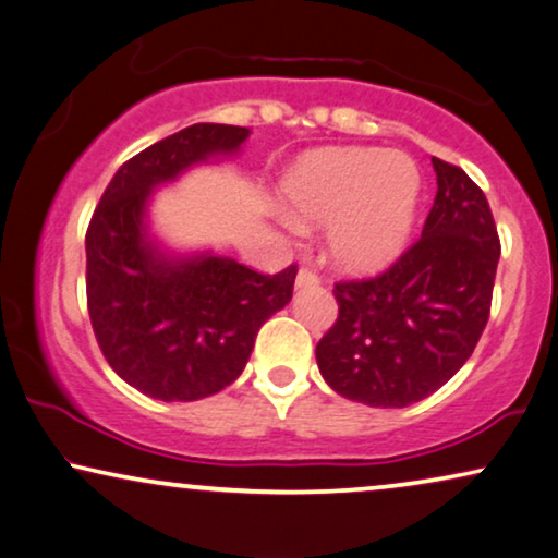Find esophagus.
I'll use <instances>...</instances> for the list:
<instances>
[{
  "mask_svg": "<svg viewBox=\"0 0 558 558\" xmlns=\"http://www.w3.org/2000/svg\"><path fill=\"white\" fill-rule=\"evenodd\" d=\"M318 283H322V278H318V272L311 270V267H301L299 275H295V288H311Z\"/></svg>",
  "mask_w": 558,
  "mask_h": 558,
  "instance_id": "1",
  "label": "esophagus"
}]
</instances>
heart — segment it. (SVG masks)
Segmentation results:
<instances>
[{"label": "heart", "mask_w": 558, "mask_h": 558, "mask_svg": "<svg viewBox=\"0 0 558 558\" xmlns=\"http://www.w3.org/2000/svg\"><path fill=\"white\" fill-rule=\"evenodd\" d=\"M293 219L326 227L333 263L373 272L403 252L421 202V170L403 153L380 147H324L283 178ZM286 217L288 227L295 221Z\"/></svg>", "instance_id": "1"}]
</instances>
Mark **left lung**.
Here are the masks:
<instances>
[{
  "label": "left lung",
  "mask_w": 558,
  "mask_h": 558,
  "mask_svg": "<svg viewBox=\"0 0 558 558\" xmlns=\"http://www.w3.org/2000/svg\"><path fill=\"white\" fill-rule=\"evenodd\" d=\"M436 198L421 240L388 270L333 286L339 316L316 344L324 380L373 408L428 398L470 360L485 331L500 236L485 193L430 158Z\"/></svg>",
  "instance_id": "1"
}]
</instances>
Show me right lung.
I'll return each instance as SVG.
<instances>
[{"instance_id": "obj_1", "label": "right lung", "mask_w": 558, "mask_h": 558, "mask_svg": "<svg viewBox=\"0 0 558 558\" xmlns=\"http://www.w3.org/2000/svg\"><path fill=\"white\" fill-rule=\"evenodd\" d=\"M247 128L191 124L130 158L86 232L88 316L109 367L158 400H202L242 375L267 318L291 301L299 267L263 275L232 257L170 255L147 229V202L198 162L227 158Z\"/></svg>"}]
</instances>
